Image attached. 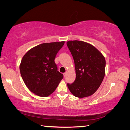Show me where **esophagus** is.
Wrapping results in <instances>:
<instances>
[{"instance_id":"obj_1","label":"esophagus","mask_w":130,"mask_h":130,"mask_svg":"<svg viewBox=\"0 0 130 130\" xmlns=\"http://www.w3.org/2000/svg\"><path fill=\"white\" fill-rule=\"evenodd\" d=\"M67 72H65L64 73H63V76H64V77H66V76H67Z\"/></svg>"}]
</instances>
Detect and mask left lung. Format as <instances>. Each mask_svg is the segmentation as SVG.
<instances>
[{"instance_id":"left-lung-1","label":"left lung","mask_w":130,"mask_h":130,"mask_svg":"<svg viewBox=\"0 0 130 130\" xmlns=\"http://www.w3.org/2000/svg\"><path fill=\"white\" fill-rule=\"evenodd\" d=\"M74 58L76 78L68 87L75 96H89L99 88L105 74V57L95 46L80 41L67 42Z\"/></svg>"}]
</instances>
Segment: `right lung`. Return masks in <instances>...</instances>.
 Instances as JSON below:
<instances>
[{"label": "right lung", "mask_w": 130, "mask_h": 130, "mask_svg": "<svg viewBox=\"0 0 130 130\" xmlns=\"http://www.w3.org/2000/svg\"><path fill=\"white\" fill-rule=\"evenodd\" d=\"M64 44V41L42 43L23 57L19 66L22 77L26 87L36 95L48 96L63 77L57 71L55 58Z\"/></svg>", "instance_id": "add662e5"}]
</instances>
